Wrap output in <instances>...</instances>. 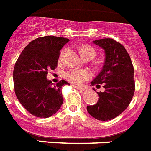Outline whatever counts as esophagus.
I'll list each match as a JSON object with an SVG mask.
<instances>
[{
	"label": "esophagus",
	"instance_id": "obj_1",
	"mask_svg": "<svg viewBox=\"0 0 151 151\" xmlns=\"http://www.w3.org/2000/svg\"><path fill=\"white\" fill-rule=\"evenodd\" d=\"M73 87H74L75 89H78V90H84L85 88L82 86H77V85H73Z\"/></svg>",
	"mask_w": 151,
	"mask_h": 151
}]
</instances>
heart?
<instances>
[{
  "instance_id": "1",
  "label": "heart",
  "mask_w": 151,
  "mask_h": 151,
  "mask_svg": "<svg viewBox=\"0 0 151 151\" xmlns=\"http://www.w3.org/2000/svg\"><path fill=\"white\" fill-rule=\"evenodd\" d=\"M80 53L81 56L90 55L93 58L95 56V50L90 45H84L80 49ZM91 73L86 70H79V69H72L68 70L65 73V78L73 84H81L85 80L89 79L91 77Z\"/></svg>"
}]
</instances>
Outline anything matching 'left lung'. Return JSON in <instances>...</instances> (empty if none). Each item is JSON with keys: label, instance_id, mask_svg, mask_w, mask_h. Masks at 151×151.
<instances>
[{"label": "left lung", "instance_id": "8db88e82", "mask_svg": "<svg viewBox=\"0 0 151 151\" xmlns=\"http://www.w3.org/2000/svg\"><path fill=\"white\" fill-rule=\"evenodd\" d=\"M105 51L102 70L91 81L97 88L101 86L104 92H98V101L87 106L90 115L100 121H108L118 117L127 109L135 90L134 66L125 47L111 38L93 41Z\"/></svg>", "mask_w": 151, "mask_h": 151}]
</instances>
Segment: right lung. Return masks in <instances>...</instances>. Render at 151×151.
I'll return each instance as SVG.
<instances>
[{
	"instance_id": "obj_1",
	"label": "right lung",
	"mask_w": 151,
	"mask_h": 151,
	"mask_svg": "<svg viewBox=\"0 0 151 151\" xmlns=\"http://www.w3.org/2000/svg\"><path fill=\"white\" fill-rule=\"evenodd\" d=\"M69 39L45 36L33 40L24 48L13 70L14 91L24 109L38 118H49L63 103L61 88L69 83L61 80L53 86L46 78L55 70L60 51Z\"/></svg>"
}]
</instances>
